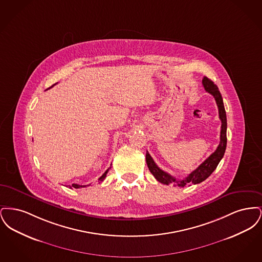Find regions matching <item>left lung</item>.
I'll return each instance as SVG.
<instances>
[{
  "mask_svg": "<svg viewBox=\"0 0 262 262\" xmlns=\"http://www.w3.org/2000/svg\"><path fill=\"white\" fill-rule=\"evenodd\" d=\"M202 84L204 89L215 98L216 104L218 106L219 118L222 123L221 132H220V143L217 149L215 150L204 162L201 163L194 171H192L184 180H178L173 176L164 172L156 165V163L154 162L148 151H146V163L151 174L155 177V179L158 182H160L164 185H174L178 187H184L191 184L193 185L200 184L204 180H206L214 172V170L217 168L218 164L224 156L226 145H227V117H226L223 98L221 96V93L217 88V85L214 84V82L208 77L206 76L203 77Z\"/></svg>",
  "mask_w": 262,
  "mask_h": 262,
  "instance_id": "left-lung-1",
  "label": "left lung"
}]
</instances>
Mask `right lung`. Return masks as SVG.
Returning <instances> with one entry per match:
<instances>
[{
    "mask_svg": "<svg viewBox=\"0 0 262 262\" xmlns=\"http://www.w3.org/2000/svg\"><path fill=\"white\" fill-rule=\"evenodd\" d=\"M110 169V168H109ZM109 169L104 173V174H102L101 177L99 178V182H102L105 178H106V174H107V173H108V171H109ZM89 186V185H88ZM88 187V186H80V185H77V184H73L72 186H70V188H73V187H75V188H79V187Z\"/></svg>",
    "mask_w": 262,
    "mask_h": 262,
    "instance_id": "add662e5",
    "label": "right lung"
}]
</instances>
